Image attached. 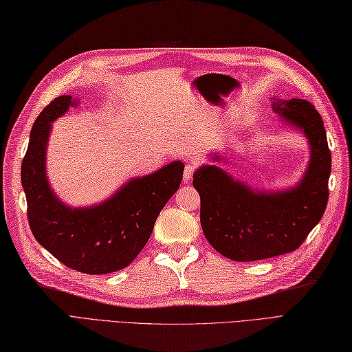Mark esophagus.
Instances as JSON below:
<instances>
[{"label": "esophagus", "mask_w": 352, "mask_h": 352, "mask_svg": "<svg viewBox=\"0 0 352 352\" xmlns=\"http://www.w3.org/2000/svg\"><path fill=\"white\" fill-rule=\"evenodd\" d=\"M194 173H195V166L188 164L185 167V171H184V181L185 182H190L191 179H192V176H194Z\"/></svg>", "instance_id": "1"}]
</instances>
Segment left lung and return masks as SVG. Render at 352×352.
I'll return each mask as SVG.
<instances>
[{
    "instance_id": "obj_1",
    "label": "left lung",
    "mask_w": 352,
    "mask_h": 352,
    "mask_svg": "<svg viewBox=\"0 0 352 352\" xmlns=\"http://www.w3.org/2000/svg\"><path fill=\"white\" fill-rule=\"evenodd\" d=\"M272 107L298 126L311 143L309 167L296 188L252 191L217 166H203L194 175L203 233L219 254L234 261L296 251L321 221L329 200L331 153L321 115L309 101L300 98H275Z\"/></svg>"
}]
</instances>
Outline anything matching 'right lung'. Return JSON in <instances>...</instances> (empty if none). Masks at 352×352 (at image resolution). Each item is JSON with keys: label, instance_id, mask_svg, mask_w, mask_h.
<instances>
[{"label": "right lung", "instance_id": "right-lung-1", "mask_svg": "<svg viewBox=\"0 0 352 352\" xmlns=\"http://www.w3.org/2000/svg\"><path fill=\"white\" fill-rule=\"evenodd\" d=\"M70 106V96L52 100L32 125L21 168L28 222L36 241L67 267L104 275L126 267L143 250L160 212L181 185L185 166L175 161L135 177L94 208H67L50 190L45 161L52 121Z\"/></svg>", "mask_w": 352, "mask_h": 352}]
</instances>
